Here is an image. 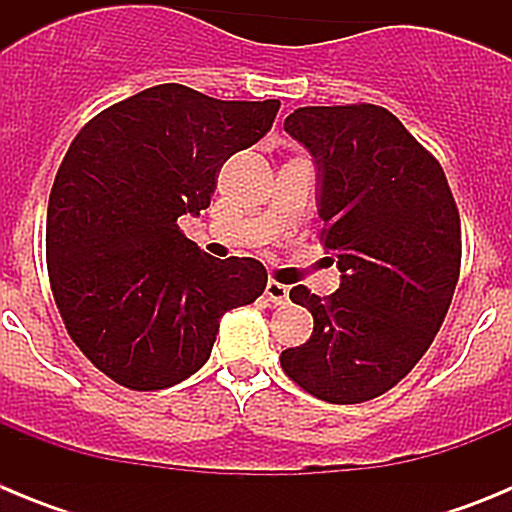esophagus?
<instances>
[{
	"label": "esophagus",
	"instance_id": "esophagus-1",
	"mask_svg": "<svg viewBox=\"0 0 512 512\" xmlns=\"http://www.w3.org/2000/svg\"><path fill=\"white\" fill-rule=\"evenodd\" d=\"M266 297H269V302H274V305H284V302L289 300V287H284L277 279H269V282H266Z\"/></svg>",
	"mask_w": 512,
	"mask_h": 512
}]
</instances>
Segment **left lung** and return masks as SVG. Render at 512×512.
<instances>
[{"label": "left lung", "instance_id": "obj_1", "mask_svg": "<svg viewBox=\"0 0 512 512\" xmlns=\"http://www.w3.org/2000/svg\"><path fill=\"white\" fill-rule=\"evenodd\" d=\"M284 130L320 169V243L336 256L341 287L328 297L292 287L315 328L279 361L318 400H374L408 377L449 312L459 207L438 158L379 104L300 107Z\"/></svg>", "mask_w": 512, "mask_h": 512}]
</instances>
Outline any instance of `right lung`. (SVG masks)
Returning <instances> with one entry per match:
<instances>
[{
	"instance_id": "right-lung-1",
	"label": "right lung",
	"mask_w": 512,
	"mask_h": 512,
	"mask_svg": "<svg viewBox=\"0 0 512 512\" xmlns=\"http://www.w3.org/2000/svg\"><path fill=\"white\" fill-rule=\"evenodd\" d=\"M277 112L279 99L158 84L71 140L48 200V277L71 341L112 382L179 384L210 359L225 312L264 292L259 261L212 259L176 220L210 207L225 161L264 138Z\"/></svg>"
}]
</instances>
